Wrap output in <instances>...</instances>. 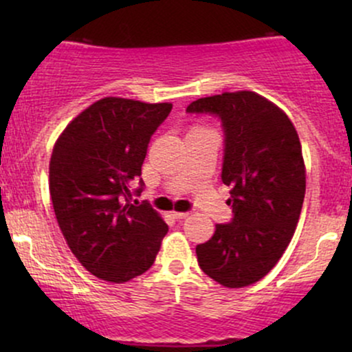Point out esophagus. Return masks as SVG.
I'll use <instances>...</instances> for the list:
<instances>
[{
  "label": "esophagus",
  "instance_id": "obj_1",
  "mask_svg": "<svg viewBox=\"0 0 352 352\" xmlns=\"http://www.w3.org/2000/svg\"><path fill=\"white\" fill-rule=\"evenodd\" d=\"M172 217L175 218V220H182V218L188 217V212H172Z\"/></svg>",
  "mask_w": 352,
  "mask_h": 352
}]
</instances>
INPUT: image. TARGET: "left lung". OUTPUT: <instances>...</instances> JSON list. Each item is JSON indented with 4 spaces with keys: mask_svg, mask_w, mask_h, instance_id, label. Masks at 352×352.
Returning a JSON list of instances; mask_svg holds the SVG:
<instances>
[{
    "mask_svg": "<svg viewBox=\"0 0 352 352\" xmlns=\"http://www.w3.org/2000/svg\"><path fill=\"white\" fill-rule=\"evenodd\" d=\"M187 112L221 122V180L233 212L197 245V260L220 285L248 286L278 263L296 228L306 192L300 137L281 109L252 91L199 99Z\"/></svg>",
    "mask_w": 352,
    "mask_h": 352,
    "instance_id": "left-lung-1",
    "label": "left lung"
}]
</instances>
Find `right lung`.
I'll return each instance as SVG.
<instances>
[{"label":"right lung","instance_id":"obj_1","mask_svg":"<svg viewBox=\"0 0 352 352\" xmlns=\"http://www.w3.org/2000/svg\"><path fill=\"white\" fill-rule=\"evenodd\" d=\"M172 104L106 98L60 134L50 164V192L60 232L80 265L100 280L124 283L155 261L167 223L144 190L142 164ZM140 180V187H130Z\"/></svg>","mask_w":352,"mask_h":352}]
</instances>
